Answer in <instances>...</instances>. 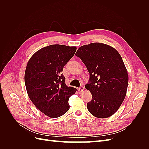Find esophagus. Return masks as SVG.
Here are the masks:
<instances>
[{"label": "esophagus", "instance_id": "34e87169", "mask_svg": "<svg viewBox=\"0 0 149 149\" xmlns=\"http://www.w3.org/2000/svg\"><path fill=\"white\" fill-rule=\"evenodd\" d=\"M84 89V87L83 86H81L80 88H78V91H79V93H81V92H82L83 90Z\"/></svg>", "mask_w": 149, "mask_h": 149}]
</instances>
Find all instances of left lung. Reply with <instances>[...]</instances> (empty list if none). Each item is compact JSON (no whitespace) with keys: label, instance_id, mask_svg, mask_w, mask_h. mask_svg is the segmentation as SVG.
Here are the masks:
<instances>
[{"label":"left lung","instance_id":"8db88e82","mask_svg":"<svg viewBox=\"0 0 149 149\" xmlns=\"http://www.w3.org/2000/svg\"><path fill=\"white\" fill-rule=\"evenodd\" d=\"M76 52L89 73L85 88L92 100L88 109L96 118H109L118 110L127 93L129 76L122 57L115 48L101 43L81 46Z\"/></svg>","mask_w":149,"mask_h":149}]
</instances>
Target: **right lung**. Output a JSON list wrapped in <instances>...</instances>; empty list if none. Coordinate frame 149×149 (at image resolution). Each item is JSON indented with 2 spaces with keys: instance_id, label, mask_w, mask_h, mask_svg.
Returning <instances> with one entry per match:
<instances>
[{
  "instance_id": "1",
  "label": "right lung",
  "mask_w": 149,
  "mask_h": 149,
  "mask_svg": "<svg viewBox=\"0 0 149 149\" xmlns=\"http://www.w3.org/2000/svg\"><path fill=\"white\" fill-rule=\"evenodd\" d=\"M76 50V47L52 45L35 52L26 65L25 83L28 96L38 110L51 118L69 110V98L77 91L67 86L61 73Z\"/></svg>"
}]
</instances>
